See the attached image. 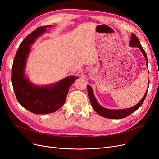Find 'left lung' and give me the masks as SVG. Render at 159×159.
<instances>
[{
	"label": "left lung",
	"instance_id": "1",
	"mask_svg": "<svg viewBox=\"0 0 159 159\" xmlns=\"http://www.w3.org/2000/svg\"><path fill=\"white\" fill-rule=\"evenodd\" d=\"M129 45L131 47H137L140 49V50L143 53V54L145 57L146 62H147V66H148V61H147V57L146 52L143 48V47L141 46V43H140V42H139L138 38L135 36L134 34H132L131 38V41H130ZM148 85H149V81H148ZM147 91H148V88H147V90L146 91L145 95H144V97L143 98V99L136 105H134V107H131L129 109H125L112 110V109H108L106 108H104L102 106H101L95 98V96L93 93L92 88H91L90 85H88V96L89 98L90 102H91V105H92L93 108L94 109V110L96 112L101 115V116H102L105 118H108V119H118L125 118V117L129 116V115H131L132 113L135 111L136 110H137L139 107L141 106V105L143 104L144 100H145V99L146 98Z\"/></svg>",
	"mask_w": 159,
	"mask_h": 159
}]
</instances>
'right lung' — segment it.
Returning <instances> with one entry per match:
<instances>
[{
  "mask_svg": "<svg viewBox=\"0 0 159 159\" xmlns=\"http://www.w3.org/2000/svg\"><path fill=\"white\" fill-rule=\"evenodd\" d=\"M51 25L37 28L24 40L14 57L12 68V84L18 102L34 114H47L63 106L71 85L78 77L70 76L54 84L38 86L30 83L25 74L30 45Z\"/></svg>",
  "mask_w": 159,
  "mask_h": 159,
  "instance_id": "right-lung-1",
  "label": "right lung"
}]
</instances>
